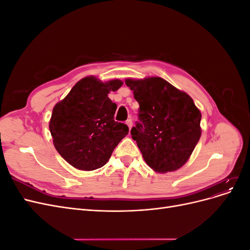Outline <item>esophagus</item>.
I'll return each instance as SVG.
<instances>
[{
    "label": "esophagus",
    "instance_id": "esophagus-1",
    "mask_svg": "<svg viewBox=\"0 0 250 250\" xmlns=\"http://www.w3.org/2000/svg\"><path fill=\"white\" fill-rule=\"evenodd\" d=\"M126 125L128 126V128H129V130H130L131 128H132V120H131V119H128V120L126 121Z\"/></svg>",
    "mask_w": 250,
    "mask_h": 250
}]
</instances>
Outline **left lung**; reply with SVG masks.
<instances>
[{
    "mask_svg": "<svg viewBox=\"0 0 250 250\" xmlns=\"http://www.w3.org/2000/svg\"><path fill=\"white\" fill-rule=\"evenodd\" d=\"M140 104V123L132 139L149 167L158 173L176 171L188 162L201 137V112L192 98L161 77L127 78Z\"/></svg>",
    "mask_w": 250,
    "mask_h": 250,
    "instance_id": "left-lung-1",
    "label": "left lung"
}]
</instances>
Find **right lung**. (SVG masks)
<instances>
[{"label": "right lung", "instance_id": "obj_1", "mask_svg": "<svg viewBox=\"0 0 250 250\" xmlns=\"http://www.w3.org/2000/svg\"><path fill=\"white\" fill-rule=\"evenodd\" d=\"M122 85L120 79L102 82L87 76L53 107L49 122L53 144L74 168L93 171L103 167L128 134L127 125L115 121L117 104L108 98Z\"/></svg>", "mask_w": 250, "mask_h": 250}]
</instances>
